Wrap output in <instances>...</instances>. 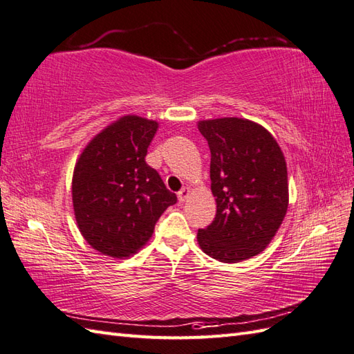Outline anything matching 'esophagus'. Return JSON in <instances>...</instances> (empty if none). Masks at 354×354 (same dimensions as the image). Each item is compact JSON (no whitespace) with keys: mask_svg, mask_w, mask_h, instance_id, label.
<instances>
[{"mask_svg":"<svg viewBox=\"0 0 354 354\" xmlns=\"http://www.w3.org/2000/svg\"><path fill=\"white\" fill-rule=\"evenodd\" d=\"M190 193H192L190 188L184 187L183 190H180V192L178 193V201H179V202H185V201L188 199V196H190Z\"/></svg>","mask_w":354,"mask_h":354,"instance_id":"esophagus-1","label":"esophagus"}]
</instances>
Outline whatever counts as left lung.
I'll use <instances>...</instances> for the list:
<instances>
[{"instance_id":"obj_1","label":"left lung","mask_w":354,"mask_h":354,"mask_svg":"<svg viewBox=\"0 0 354 354\" xmlns=\"http://www.w3.org/2000/svg\"><path fill=\"white\" fill-rule=\"evenodd\" d=\"M211 151V190L217 212L197 231L201 249L220 262L257 257L273 240L288 209L283 152L268 131L248 119L201 120Z\"/></svg>"}]
</instances>
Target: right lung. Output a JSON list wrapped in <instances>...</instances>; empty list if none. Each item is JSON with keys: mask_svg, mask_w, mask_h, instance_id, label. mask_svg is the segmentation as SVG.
<instances>
[{"mask_svg": "<svg viewBox=\"0 0 354 354\" xmlns=\"http://www.w3.org/2000/svg\"><path fill=\"white\" fill-rule=\"evenodd\" d=\"M158 122L128 114L96 134L73 169L72 203L81 235L111 258H128L149 241L176 194L145 161Z\"/></svg>", "mask_w": 354, "mask_h": 354, "instance_id": "right-lung-1", "label": "right lung"}]
</instances>
